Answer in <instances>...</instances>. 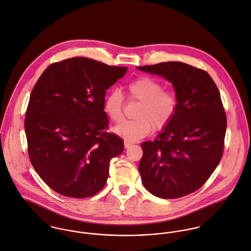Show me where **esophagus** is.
I'll list each match as a JSON object with an SVG mask.
<instances>
[{"label": "esophagus", "mask_w": 251, "mask_h": 251, "mask_svg": "<svg viewBox=\"0 0 251 251\" xmlns=\"http://www.w3.org/2000/svg\"><path fill=\"white\" fill-rule=\"evenodd\" d=\"M132 146V143L131 142H129V141H125V148L126 149H128V148H130Z\"/></svg>", "instance_id": "esophagus-1"}]
</instances>
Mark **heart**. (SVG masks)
<instances>
[{
  "label": "heart",
  "instance_id": "obj_1",
  "mask_svg": "<svg viewBox=\"0 0 251 251\" xmlns=\"http://www.w3.org/2000/svg\"><path fill=\"white\" fill-rule=\"evenodd\" d=\"M159 80L151 76H140L126 85L130 100L141 102L136 120L126 121L115 127V132L126 141L134 142L148 136L152 127L165 128L177 112L179 100L173 91L163 90ZM104 111L115 122L124 120V97L118 89L109 92L104 100Z\"/></svg>",
  "mask_w": 251,
  "mask_h": 251
}]
</instances>
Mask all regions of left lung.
I'll return each mask as SVG.
<instances>
[{
  "instance_id": "1",
  "label": "left lung",
  "mask_w": 251,
  "mask_h": 251,
  "mask_svg": "<svg viewBox=\"0 0 251 251\" xmlns=\"http://www.w3.org/2000/svg\"><path fill=\"white\" fill-rule=\"evenodd\" d=\"M137 68L171 81L179 100L173 121L141 145L142 182L155 197L182 198L202 187L223 157L226 115L220 91L206 71L182 62Z\"/></svg>"
}]
</instances>
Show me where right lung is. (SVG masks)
<instances>
[{"label": "right lung", "instance_id": "add662e5", "mask_svg": "<svg viewBox=\"0 0 251 251\" xmlns=\"http://www.w3.org/2000/svg\"><path fill=\"white\" fill-rule=\"evenodd\" d=\"M126 67L72 57L50 64L35 83L25 118L29 160L54 192L74 199L99 193L124 140L107 132L105 91Z\"/></svg>", "mask_w": 251, "mask_h": 251}]
</instances>
